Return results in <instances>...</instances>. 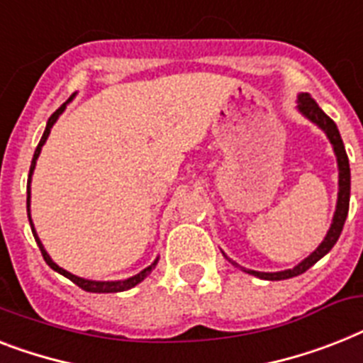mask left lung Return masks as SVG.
<instances>
[{"label": "left lung", "instance_id": "left-lung-1", "mask_svg": "<svg viewBox=\"0 0 363 363\" xmlns=\"http://www.w3.org/2000/svg\"><path fill=\"white\" fill-rule=\"evenodd\" d=\"M296 110L304 115L306 119L311 121L313 125H317L320 130L325 132L328 141L334 147L335 160H337V172H340V181H337V203H335V212L334 218H332V223H330V229L326 231V237L323 238V242L315 248V252H311L304 261H300L296 267L287 268V270H279V272H259V270H250V268H244L240 264H237L235 261L223 253V257L229 259V263L235 264V267L242 268L244 272L252 274L255 278L268 279V281H279V279H289L298 276V274H304L308 268L313 267L319 259H323L330 250L334 248V244L337 242L341 231H343L345 220H347V214H349V201H350V167H349V158H347V152H345L343 140H341L340 130L332 119L325 111L320 110L319 104L315 102L308 93H300L298 99H296Z\"/></svg>", "mask_w": 363, "mask_h": 363}]
</instances>
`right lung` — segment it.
Segmentation results:
<instances>
[{
	"mask_svg": "<svg viewBox=\"0 0 363 363\" xmlns=\"http://www.w3.org/2000/svg\"><path fill=\"white\" fill-rule=\"evenodd\" d=\"M76 93L72 96H70L67 102H65L59 110H55L54 113L50 115L48 123H46V128H44V134L43 138H40V141H38L37 149H35V155H33V160H31V167H29V179H28V218H29V225H31V231H33V237L35 240H37L38 248H40V253H43L44 261H46V264H48L52 270H55V272H59L61 276H65V278H69L70 281H74L78 287H82L84 291H87V293H121V291H128V289L135 287L138 284H141L143 279L149 276V274L152 272V268L158 264V259L156 257L155 261H152L151 264L147 268H143L140 274H135V276H132V278H126V279H117V281H96V279H85V278H79V276H74V274H70L69 270H65V268H61L59 264H55L54 261H52V257L48 255V252L44 250L43 242H40V238H38L37 231H35V225H33V220H31V177H33V172H35V166H37V158L38 155H40V151H43V145L46 143V140H48L50 135V130H52V126L55 125V121L59 119V115L63 113L65 110H67V104H69L70 100L74 99Z\"/></svg>",
	"mask_w": 363,
	"mask_h": 363,
	"instance_id": "add662e5",
	"label": "right lung"
}]
</instances>
